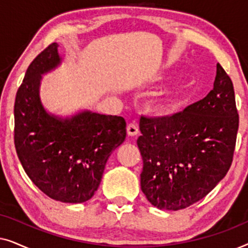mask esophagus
<instances>
[{"instance_id": "1", "label": "esophagus", "mask_w": 248, "mask_h": 248, "mask_svg": "<svg viewBox=\"0 0 248 248\" xmlns=\"http://www.w3.org/2000/svg\"><path fill=\"white\" fill-rule=\"evenodd\" d=\"M126 131H127V134L130 135V137H135V135H138V133H139V128L137 126V124H134V123L128 124L126 127Z\"/></svg>"}]
</instances>
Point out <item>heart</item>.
I'll list each match as a JSON object with an SVG mask.
<instances>
[{
    "label": "heart",
    "instance_id": "1",
    "mask_svg": "<svg viewBox=\"0 0 248 248\" xmlns=\"http://www.w3.org/2000/svg\"><path fill=\"white\" fill-rule=\"evenodd\" d=\"M176 107V101L174 99H166L160 100L157 104V109L161 113H170L175 109Z\"/></svg>",
    "mask_w": 248,
    "mask_h": 248
}]
</instances>
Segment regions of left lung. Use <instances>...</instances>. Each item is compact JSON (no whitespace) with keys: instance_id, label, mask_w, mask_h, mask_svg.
I'll list each match as a JSON object with an SVG mask.
<instances>
[{"instance_id":"1","label":"left lung","mask_w":248,"mask_h":248,"mask_svg":"<svg viewBox=\"0 0 248 248\" xmlns=\"http://www.w3.org/2000/svg\"><path fill=\"white\" fill-rule=\"evenodd\" d=\"M239 116L228 74L217 64L213 89L165 117L140 118L141 189L158 209L181 210L216 187L232 162Z\"/></svg>"}]
</instances>
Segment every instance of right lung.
Masks as SVG:
<instances>
[{"label":"right lung","instance_id":"right-lung-1","mask_svg":"<svg viewBox=\"0 0 248 248\" xmlns=\"http://www.w3.org/2000/svg\"><path fill=\"white\" fill-rule=\"evenodd\" d=\"M56 43L30 63L15 103V145L26 174L50 199L82 203L99 187L105 166L126 137L121 116L84 110L71 118L48 114L39 97L42 74L61 63Z\"/></svg>","mask_w":248,"mask_h":248}]
</instances>
